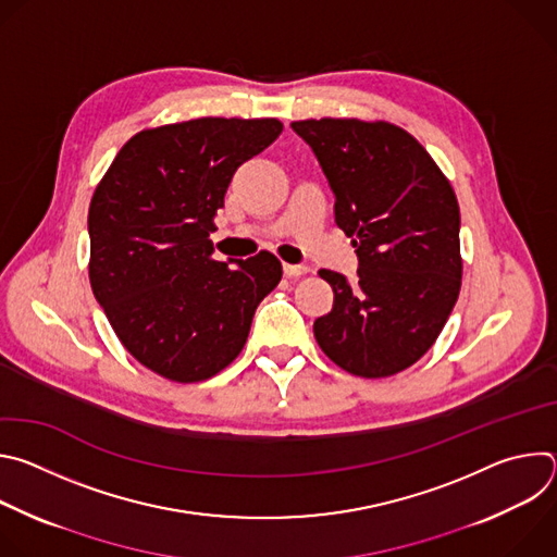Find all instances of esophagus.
Returning a JSON list of instances; mask_svg holds the SVG:
<instances>
[{"label":"esophagus","mask_w":557,"mask_h":557,"mask_svg":"<svg viewBox=\"0 0 557 557\" xmlns=\"http://www.w3.org/2000/svg\"><path fill=\"white\" fill-rule=\"evenodd\" d=\"M310 269L306 267V264H284V273L288 275V277H301V275H306Z\"/></svg>","instance_id":"1"}]
</instances>
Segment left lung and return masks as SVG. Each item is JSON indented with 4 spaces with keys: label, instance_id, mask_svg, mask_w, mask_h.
<instances>
[{
    "label": "left lung",
    "instance_id": "8db88e82",
    "mask_svg": "<svg viewBox=\"0 0 557 557\" xmlns=\"http://www.w3.org/2000/svg\"><path fill=\"white\" fill-rule=\"evenodd\" d=\"M290 127L320 161L335 222L359 258L352 286L320 271L335 301L314 320V339L350 374L392 376L432 348L458 299L456 194L425 147L392 123L308 119Z\"/></svg>",
    "mask_w": 557,
    "mask_h": 557
}]
</instances>
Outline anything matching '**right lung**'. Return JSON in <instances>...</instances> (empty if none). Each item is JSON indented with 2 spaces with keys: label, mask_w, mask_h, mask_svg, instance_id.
<instances>
[{
  "label": "right lung",
  "mask_w": 557,
  "mask_h": 557,
  "mask_svg": "<svg viewBox=\"0 0 557 557\" xmlns=\"http://www.w3.org/2000/svg\"><path fill=\"white\" fill-rule=\"evenodd\" d=\"M277 119L205 116L132 136L95 189L90 284L127 348L151 372L198 383L224 370L247 344L258 304L280 284L282 264L260 251L213 260L218 209L249 158L280 134Z\"/></svg>",
  "instance_id": "1"
}]
</instances>
